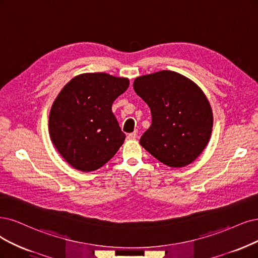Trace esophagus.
Here are the masks:
<instances>
[{
    "label": "esophagus",
    "mask_w": 258,
    "mask_h": 258,
    "mask_svg": "<svg viewBox=\"0 0 258 258\" xmlns=\"http://www.w3.org/2000/svg\"><path fill=\"white\" fill-rule=\"evenodd\" d=\"M136 138H137V133H136V132L131 133V134L127 135V139H130V140H134V139H136Z\"/></svg>",
    "instance_id": "obj_1"
}]
</instances>
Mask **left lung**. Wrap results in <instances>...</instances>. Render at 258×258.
Here are the masks:
<instances>
[{
    "label": "left lung",
    "instance_id": "obj_1",
    "mask_svg": "<svg viewBox=\"0 0 258 258\" xmlns=\"http://www.w3.org/2000/svg\"><path fill=\"white\" fill-rule=\"evenodd\" d=\"M133 87L152 114V124L140 145L168 167L191 164L207 146L213 131V110L202 89L169 70L139 76Z\"/></svg>",
    "mask_w": 258,
    "mask_h": 258
}]
</instances>
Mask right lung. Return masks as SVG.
<instances>
[{
    "mask_svg": "<svg viewBox=\"0 0 258 258\" xmlns=\"http://www.w3.org/2000/svg\"><path fill=\"white\" fill-rule=\"evenodd\" d=\"M130 86L126 78L83 73L73 78L55 99L49 117L56 150L74 169L90 172L112 158L125 134L111 105Z\"/></svg>",
    "mask_w": 258,
    "mask_h": 258,
    "instance_id": "obj_1",
    "label": "right lung"
}]
</instances>
